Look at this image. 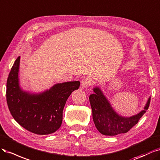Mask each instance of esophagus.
Wrapping results in <instances>:
<instances>
[{"label":"esophagus","instance_id":"1","mask_svg":"<svg viewBox=\"0 0 160 160\" xmlns=\"http://www.w3.org/2000/svg\"><path fill=\"white\" fill-rule=\"evenodd\" d=\"M92 84V81L89 78H86L82 80V86L84 88H86L89 87Z\"/></svg>","mask_w":160,"mask_h":160}]
</instances>
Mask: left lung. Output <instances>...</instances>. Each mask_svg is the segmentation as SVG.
<instances>
[{
  "mask_svg": "<svg viewBox=\"0 0 160 160\" xmlns=\"http://www.w3.org/2000/svg\"><path fill=\"white\" fill-rule=\"evenodd\" d=\"M93 90L95 93L89 97L92 118L97 130L105 136H116L128 132L146 112L151 100L149 97L144 109L139 114L125 118L118 115L114 110L98 87L94 88Z\"/></svg>",
  "mask_w": 160,
  "mask_h": 160,
  "instance_id": "obj_1",
  "label": "left lung"
}]
</instances>
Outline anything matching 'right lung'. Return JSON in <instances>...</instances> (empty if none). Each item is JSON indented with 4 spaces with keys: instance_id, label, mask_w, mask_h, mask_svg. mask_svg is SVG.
<instances>
[{
    "instance_id": "1",
    "label": "right lung",
    "mask_w": 160,
    "mask_h": 160,
    "mask_svg": "<svg viewBox=\"0 0 160 160\" xmlns=\"http://www.w3.org/2000/svg\"><path fill=\"white\" fill-rule=\"evenodd\" d=\"M20 56L15 60L7 82V102L11 115L28 131L48 135L60 128L67 99L78 89L79 81L55 84L40 94H30L21 90L18 82Z\"/></svg>"
}]
</instances>
